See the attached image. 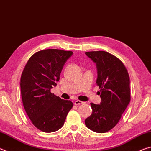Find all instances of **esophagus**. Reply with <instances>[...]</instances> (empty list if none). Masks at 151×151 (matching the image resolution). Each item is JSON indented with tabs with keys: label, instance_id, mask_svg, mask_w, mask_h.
<instances>
[{
	"label": "esophagus",
	"instance_id": "esophagus-1",
	"mask_svg": "<svg viewBox=\"0 0 151 151\" xmlns=\"http://www.w3.org/2000/svg\"><path fill=\"white\" fill-rule=\"evenodd\" d=\"M75 105H80V104H83V102H82V101H79V100H77V101H76L75 102Z\"/></svg>",
	"mask_w": 151,
	"mask_h": 151
}]
</instances>
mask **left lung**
Instances as JSON below:
<instances>
[{
  "label": "left lung",
  "instance_id": "obj_1",
  "mask_svg": "<svg viewBox=\"0 0 151 151\" xmlns=\"http://www.w3.org/2000/svg\"><path fill=\"white\" fill-rule=\"evenodd\" d=\"M85 54L96 63V84L101 93V104H91L93 112L85 120V125L92 131L104 133L116 126L130 103L129 75L123 63L111 53L98 50Z\"/></svg>",
  "mask_w": 151,
  "mask_h": 151
}]
</instances>
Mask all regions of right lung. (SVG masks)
<instances>
[{
    "instance_id": "right-lung-1",
    "label": "right lung",
    "mask_w": 151,
    "mask_h": 151,
    "mask_svg": "<svg viewBox=\"0 0 151 151\" xmlns=\"http://www.w3.org/2000/svg\"><path fill=\"white\" fill-rule=\"evenodd\" d=\"M72 55V51L52 48L38 51L30 57L22 73V104L32 124L42 132L59 130L73 106L70 101L61 99L50 92Z\"/></svg>"
}]
</instances>
